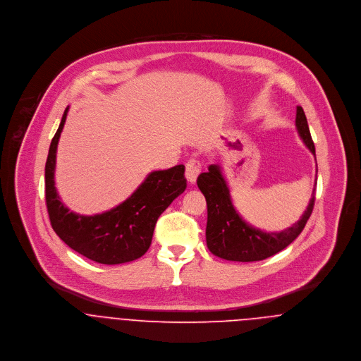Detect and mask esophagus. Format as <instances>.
I'll return each mask as SVG.
<instances>
[{
    "instance_id": "esophagus-1",
    "label": "esophagus",
    "mask_w": 361,
    "mask_h": 361,
    "mask_svg": "<svg viewBox=\"0 0 361 361\" xmlns=\"http://www.w3.org/2000/svg\"><path fill=\"white\" fill-rule=\"evenodd\" d=\"M200 171H202V166L199 164V161L196 159H189L186 162V171H185V176L188 179L189 183H195L197 176L200 175Z\"/></svg>"
}]
</instances>
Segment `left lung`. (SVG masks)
I'll return each instance as SVG.
<instances>
[{
    "label": "left lung",
    "mask_w": 361,
    "mask_h": 361,
    "mask_svg": "<svg viewBox=\"0 0 361 361\" xmlns=\"http://www.w3.org/2000/svg\"><path fill=\"white\" fill-rule=\"evenodd\" d=\"M296 128L306 147L315 155L307 118L302 106L296 109ZM197 186L207 202V247L214 256L229 261H261L288 247L305 229L315 202L314 188L309 206L296 224L282 232H262L249 225L236 211L219 165L212 164L207 172L200 173Z\"/></svg>",
    "instance_id": "1"
}]
</instances>
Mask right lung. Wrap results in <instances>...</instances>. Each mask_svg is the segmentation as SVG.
<instances>
[{
	"mask_svg": "<svg viewBox=\"0 0 361 361\" xmlns=\"http://www.w3.org/2000/svg\"><path fill=\"white\" fill-rule=\"evenodd\" d=\"M65 109L46 162V203L52 229L75 252L100 264H122L142 257L150 247L158 216L185 192V165L154 171L119 206L96 215H79L65 206L55 189L56 147Z\"/></svg>",
	"mask_w": 361,
	"mask_h": 361,
	"instance_id": "right-lung-1",
	"label": "right lung"
}]
</instances>
